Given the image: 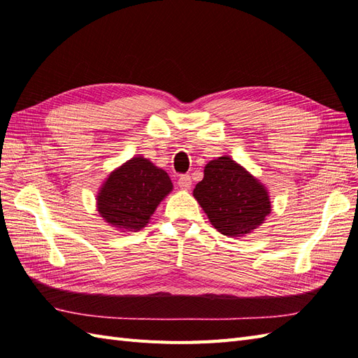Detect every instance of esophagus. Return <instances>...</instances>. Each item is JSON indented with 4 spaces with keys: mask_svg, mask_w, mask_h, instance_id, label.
Masks as SVG:
<instances>
[{
    "mask_svg": "<svg viewBox=\"0 0 358 358\" xmlns=\"http://www.w3.org/2000/svg\"><path fill=\"white\" fill-rule=\"evenodd\" d=\"M178 185H179L180 189H185V191L189 189L191 185H192L191 176H189V175H182V176L179 178V180H178Z\"/></svg>",
    "mask_w": 358,
    "mask_h": 358,
    "instance_id": "1",
    "label": "esophagus"
}]
</instances>
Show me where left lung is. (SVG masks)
<instances>
[{"mask_svg": "<svg viewBox=\"0 0 358 358\" xmlns=\"http://www.w3.org/2000/svg\"><path fill=\"white\" fill-rule=\"evenodd\" d=\"M192 196L215 229L229 237L251 234L272 212L268 189L229 155L204 166Z\"/></svg>", "mask_w": 358, "mask_h": 358, "instance_id": "obj_1", "label": "left lung"}]
</instances>
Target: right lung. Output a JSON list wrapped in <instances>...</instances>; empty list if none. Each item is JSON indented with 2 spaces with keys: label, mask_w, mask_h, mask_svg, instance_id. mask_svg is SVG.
Returning a JSON list of instances; mask_svg holds the SVG:
<instances>
[{
  "label": "right lung",
  "mask_w": 358,
  "mask_h": 358,
  "mask_svg": "<svg viewBox=\"0 0 358 358\" xmlns=\"http://www.w3.org/2000/svg\"><path fill=\"white\" fill-rule=\"evenodd\" d=\"M173 191L166 170L137 155L104 179L96 192V210L119 231H138L149 224L158 204Z\"/></svg>",
  "instance_id": "1"
}]
</instances>
